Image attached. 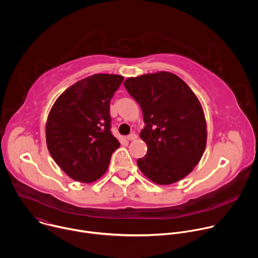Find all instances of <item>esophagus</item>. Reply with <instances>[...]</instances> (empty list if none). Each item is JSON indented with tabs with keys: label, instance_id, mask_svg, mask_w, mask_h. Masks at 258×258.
Segmentation results:
<instances>
[{
	"label": "esophagus",
	"instance_id": "esophagus-1",
	"mask_svg": "<svg viewBox=\"0 0 258 258\" xmlns=\"http://www.w3.org/2000/svg\"><path fill=\"white\" fill-rule=\"evenodd\" d=\"M137 137H138V136H137L135 133H131L130 135H128V136H127V139L131 141V140H135V139H137Z\"/></svg>",
	"mask_w": 258,
	"mask_h": 258
}]
</instances>
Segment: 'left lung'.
Here are the masks:
<instances>
[{
    "instance_id": "left-lung-1",
    "label": "left lung",
    "mask_w": 258,
    "mask_h": 258,
    "mask_svg": "<svg viewBox=\"0 0 258 258\" xmlns=\"http://www.w3.org/2000/svg\"><path fill=\"white\" fill-rule=\"evenodd\" d=\"M124 87L139 104L145 127L140 132L147 153L137 160L139 169L158 184L186 176L206 148L207 125L203 108L177 76L159 72L129 78Z\"/></svg>"
}]
</instances>
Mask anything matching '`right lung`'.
<instances>
[{"label":"right lung","mask_w":258,"mask_h":258,"mask_svg":"<svg viewBox=\"0 0 258 258\" xmlns=\"http://www.w3.org/2000/svg\"><path fill=\"white\" fill-rule=\"evenodd\" d=\"M124 78L99 74L66 90L46 122V144L58 166L73 179L93 182L108 169L120 143L111 132L110 103Z\"/></svg>","instance_id":"obj_1"}]
</instances>
